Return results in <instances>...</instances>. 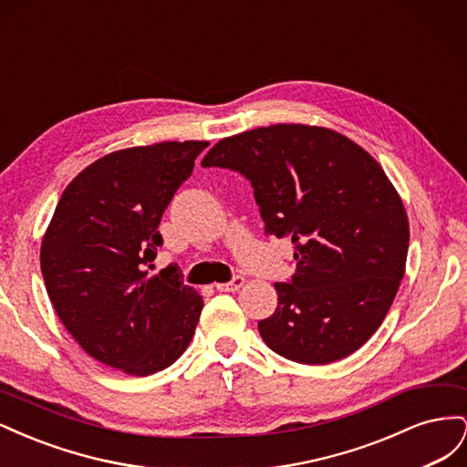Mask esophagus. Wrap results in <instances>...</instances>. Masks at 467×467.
I'll return each instance as SVG.
<instances>
[{"label":"esophagus","instance_id":"esophagus-1","mask_svg":"<svg viewBox=\"0 0 467 467\" xmlns=\"http://www.w3.org/2000/svg\"><path fill=\"white\" fill-rule=\"evenodd\" d=\"M244 282H245V278L242 275H235L230 282H218L216 290L218 292H235L244 286Z\"/></svg>","mask_w":467,"mask_h":467}]
</instances>
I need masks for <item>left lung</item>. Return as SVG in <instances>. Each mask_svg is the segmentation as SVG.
Wrapping results in <instances>:
<instances>
[{"instance_id": "obj_1", "label": "left lung", "mask_w": 467, "mask_h": 467, "mask_svg": "<svg viewBox=\"0 0 467 467\" xmlns=\"http://www.w3.org/2000/svg\"><path fill=\"white\" fill-rule=\"evenodd\" d=\"M251 181L265 234L290 237L296 273L259 321L276 355L329 364L384 321L405 273L409 222L384 169L347 136L275 124L223 138L202 160Z\"/></svg>"}]
</instances>
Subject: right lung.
Returning a JSON list of instances; mask_svg holds the SVG:
<instances>
[{"label":"right lung","instance_id":"add662e5","mask_svg":"<svg viewBox=\"0 0 467 467\" xmlns=\"http://www.w3.org/2000/svg\"><path fill=\"white\" fill-rule=\"evenodd\" d=\"M208 142H160L97 160L69 182L40 245L64 327L95 360L150 376L187 350L202 296L169 265L150 275L165 208Z\"/></svg>","mask_w":467,"mask_h":467}]
</instances>
